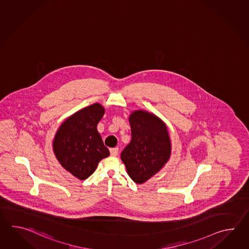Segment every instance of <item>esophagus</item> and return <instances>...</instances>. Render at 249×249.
Listing matches in <instances>:
<instances>
[{"label":"esophagus","mask_w":249,"mask_h":249,"mask_svg":"<svg viewBox=\"0 0 249 249\" xmlns=\"http://www.w3.org/2000/svg\"><path fill=\"white\" fill-rule=\"evenodd\" d=\"M109 151H110V154H111V156H114V157H116L118 155V148H112L109 149Z\"/></svg>","instance_id":"esophagus-1"}]
</instances>
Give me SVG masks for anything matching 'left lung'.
Masks as SVG:
<instances>
[{
	"label": "left lung",
	"instance_id": "obj_1",
	"mask_svg": "<svg viewBox=\"0 0 249 249\" xmlns=\"http://www.w3.org/2000/svg\"><path fill=\"white\" fill-rule=\"evenodd\" d=\"M132 140L121 153L127 174L138 184L144 183L169 160L171 142L166 125L159 117L145 110L129 117Z\"/></svg>",
	"mask_w": 249,
	"mask_h": 249
}]
</instances>
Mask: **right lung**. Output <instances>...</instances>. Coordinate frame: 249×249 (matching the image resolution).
Returning <instances> with one entry per match:
<instances>
[{
  "label": "right lung",
  "mask_w": 249,
  "mask_h": 249,
  "mask_svg": "<svg viewBox=\"0 0 249 249\" xmlns=\"http://www.w3.org/2000/svg\"><path fill=\"white\" fill-rule=\"evenodd\" d=\"M105 113L99 103L84 107L68 117L53 140V151L65 169L79 180L94 173L101 159L109 150L97 131V124Z\"/></svg>",
  "instance_id": "right-lung-1"
}]
</instances>
